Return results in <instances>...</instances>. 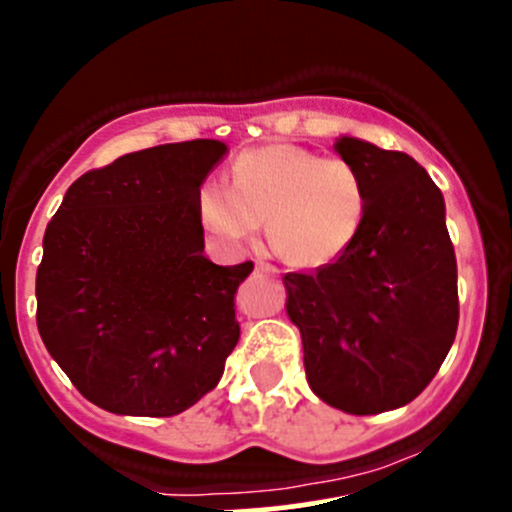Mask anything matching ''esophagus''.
<instances>
[{
  "instance_id": "1",
  "label": "esophagus",
  "mask_w": 512,
  "mask_h": 512,
  "mask_svg": "<svg viewBox=\"0 0 512 512\" xmlns=\"http://www.w3.org/2000/svg\"><path fill=\"white\" fill-rule=\"evenodd\" d=\"M255 270H257V272H262V275H275V272H277L275 267L270 265V262H257Z\"/></svg>"
}]
</instances>
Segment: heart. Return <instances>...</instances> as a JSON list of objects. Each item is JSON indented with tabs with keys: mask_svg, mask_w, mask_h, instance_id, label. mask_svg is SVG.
<instances>
[{
	"mask_svg": "<svg viewBox=\"0 0 512 512\" xmlns=\"http://www.w3.org/2000/svg\"><path fill=\"white\" fill-rule=\"evenodd\" d=\"M197 217L227 245H242L267 220L272 250L292 267H325L355 245L365 222L362 175L342 157L300 145H265L237 155L232 185L205 180Z\"/></svg>",
	"mask_w": 512,
	"mask_h": 512,
	"instance_id": "obj_1",
	"label": "heart"
}]
</instances>
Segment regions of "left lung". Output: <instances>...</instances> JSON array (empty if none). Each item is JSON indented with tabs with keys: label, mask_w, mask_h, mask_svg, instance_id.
<instances>
[{
	"label": "left lung",
	"mask_w": 512,
	"mask_h": 512,
	"mask_svg": "<svg viewBox=\"0 0 512 512\" xmlns=\"http://www.w3.org/2000/svg\"><path fill=\"white\" fill-rule=\"evenodd\" d=\"M367 190L350 252L317 272H287V315L302 335L305 372L322 403L377 415L418 398L458 332V262L445 200L405 152L340 137Z\"/></svg>",
	"instance_id": "8db88e82"
}]
</instances>
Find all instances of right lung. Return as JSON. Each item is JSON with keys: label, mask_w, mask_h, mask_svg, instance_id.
Listing matches in <instances>:
<instances>
[{"label": "right lung", "mask_w": 512, "mask_h": 512, "mask_svg": "<svg viewBox=\"0 0 512 512\" xmlns=\"http://www.w3.org/2000/svg\"><path fill=\"white\" fill-rule=\"evenodd\" d=\"M225 155L217 140L130 152L72 182L47 225L39 335L97 408L172 418L220 382L252 272L205 257L195 195Z\"/></svg>", "instance_id": "obj_1"}]
</instances>
